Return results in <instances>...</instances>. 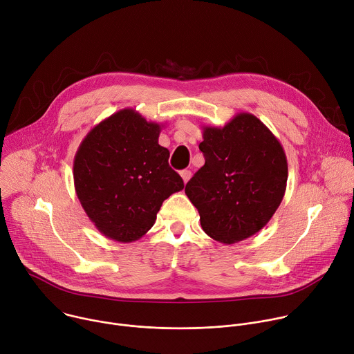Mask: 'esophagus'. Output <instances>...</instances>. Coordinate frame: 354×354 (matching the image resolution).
<instances>
[{
	"label": "esophagus",
	"mask_w": 354,
	"mask_h": 354,
	"mask_svg": "<svg viewBox=\"0 0 354 354\" xmlns=\"http://www.w3.org/2000/svg\"><path fill=\"white\" fill-rule=\"evenodd\" d=\"M180 176H182L183 182H185V183H187V182H189V179H190V176H192V172H190V171H187V169H183V171L180 172Z\"/></svg>",
	"instance_id": "34e87169"
}]
</instances>
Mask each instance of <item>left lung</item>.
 <instances>
[{"mask_svg":"<svg viewBox=\"0 0 354 354\" xmlns=\"http://www.w3.org/2000/svg\"><path fill=\"white\" fill-rule=\"evenodd\" d=\"M198 148L205 165L185 193L203 231L231 245L261 231L276 213L287 186L280 141L254 115L238 113L224 127H203Z\"/></svg>","mask_w":354,"mask_h":354,"instance_id":"obj_1","label":"left lung"}]
</instances>
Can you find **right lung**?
<instances>
[{"label": "right lung", "mask_w": 354, "mask_h": 354, "mask_svg": "<svg viewBox=\"0 0 354 354\" xmlns=\"http://www.w3.org/2000/svg\"><path fill=\"white\" fill-rule=\"evenodd\" d=\"M161 124L122 109L96 124L74 157L80 203L100 234L118 242L140 239L154 225L164 200L183 189L158 144Z\"/></svg>", "instance_id": "right-lung-1"}]
</instances>
